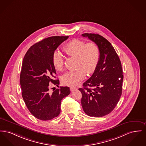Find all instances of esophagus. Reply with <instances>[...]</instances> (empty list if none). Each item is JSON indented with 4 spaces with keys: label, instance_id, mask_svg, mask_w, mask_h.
Returning <instances> with one entry per match:
<instances>
[{
    "label": "esophagus",
    "instance_id": "1",
    "mask_svg": "<svg viewBox=\"0 0 146 146\" xmlns=\"http://www.w3.org/2000/svg\"><path fill=\"white\" fill-rule=\"evenodd\" d=\"M70 91H71V92H74V91H75V90H77V88H76V87L72 86V87H70Z\"/></svg>",
    "mask_w": 146,
    "mask_h": 146
}]
</instances>
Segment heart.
Instances as JSON below:
<instances>
[{"instance_id":"heart-1","label":"heart","mask_w":146,"mask_h":146,"mask_svg":"<svg viewBox=\"0 0 146 146\" xmlns=\"http://www.w3.org/2000/svg\"><path fill=\"white\" fill-rule=\"evenodd\" d=\"M64 52L69 57H77V67L79 68L66 73L62 78L63 84L70 86L78 85L88 73L93 72L100 60V50L98 46L94 42L86 43L85 41L73 39L66 43L63 47ZM52 63L56 70L60 71L64 66V58L58 52L53 54ZM83 67L82 68L81 67Z\"/></svg>"}]
</instances>
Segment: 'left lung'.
Returning <instances> with one entry per match:
<instances>
[{"instance_id":"left-lung-1","label":"left lung","mask_w":146,"mask_h":146,"mask_svg":"<svg viewBox=\"0 0 146 146\" xmlns=\"http://www.w3.org/2000/svg\"><path fill=\"white\" fill-rule=\"evenodd\" d=\"M82 35L96 43L100 53L94 73L83 83V88L79 89L82 94V106L88 116L102 117L114 109L121 96L123 79L121 63L111 44L102 36Z\"/></svg>"}]
</instances>
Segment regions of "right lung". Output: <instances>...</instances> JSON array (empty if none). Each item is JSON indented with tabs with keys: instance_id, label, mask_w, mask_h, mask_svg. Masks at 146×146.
Returning a JSON list of instances; mask_svg holds the SVG:
<instances>
[{
	"instance_id": "1",
	"label": "right lung",
	"mask_w": 146,
	"mask_h": 146,
	"mask_svg": "<svg viewBox=\"0 0 146 146\" xmlns=\"http://www.w3.org/2000/svg\"><path fill=\"white\" fill-rule=\"evenodd\" d=\"M68 36H52L35 43L24 56L20 76L22 96L28 110L36 118L46 121L58 116L62 100L70 94L68 86H60L50 92L54 80L56 69L52 63L55 50Z\"/></svg>"
}]
</instances>
